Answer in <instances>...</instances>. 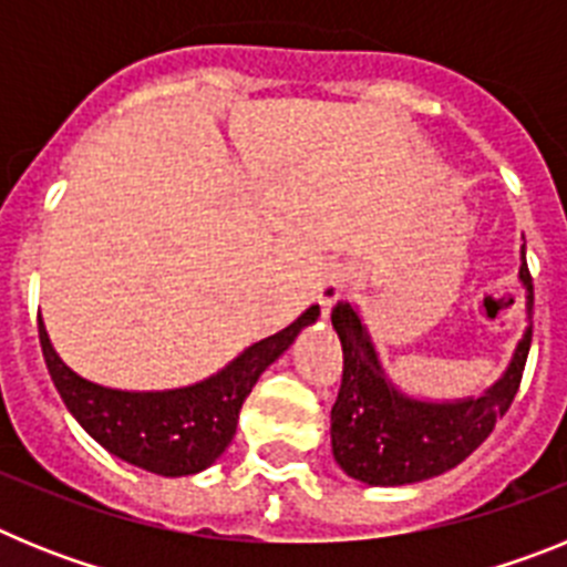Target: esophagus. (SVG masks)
<instances>
[{"instance_id": "34e87169", "label": "esophagus", "mask_w": 567, "mask_h": 567, "mask_svg": "<svg viewBox=\"0 0 567 567\" xmlns=\"http://www.w3.org/2000/svg\"><path fill=\"white\" fill-rule=\"evenodd\" d=\"M346 287H349V272H346L343 267L329 269L327 278L320 280V287H318V303L320 309H323V315H329V309L343 298Z\"/></svg>"}]
</instances>
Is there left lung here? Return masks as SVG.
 Instances as JSON below:
<instances>
[{"label": "left lung", "instance_id": "left-lung-1", "mask_svg": "<svg viewBox=\"0 0 567 567\" xmlns=\"http://www.w3.org/2000/svg\"><path fill=\"white\" fill-rule=\"evenodd\" d=\"M519 278L528 289L530 315L534 280L525 260ZM332 327L343 346V374L332 405V454L349 477L369 485L420 483L463 463L517 398L530 349L528 329L505 378L483 398L420 403L403 398L383 378L372 340L352 303H334Z\"/></svg>", "mask_w": 567, "mask_h": 567}]
</instances>
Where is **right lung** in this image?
<instances>
[{
  "instance_id": "add662e5",
  "label": "right lung",
  "mask_w": 567,
  "mask_h": 567,
  "mask_svg": "<svg viewBox=\"0 0 567 567\" xmlns=\"http://www.w3.org/2000/svg\"><path fill=\"white\" fill-rule=\"evenodd\" d=\"M309 307L272 338L249 346L224 372L173 392H118L70 372L50 346L39 320V343L56 392L70 414L102 449L162 477H184L209 468L233 443L244 400L260 372L289 349L298 332L318 318Z\"/></svg>"
}]
</instances>
